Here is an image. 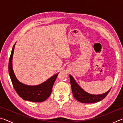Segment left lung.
<instances>
[{"label": "left lung", "mask_w": 123, "mask_h": 123, "mask_svg": "<svg viewBox=\"0 0 123 123\" xmlns=\"http://www.w3.org/2000/svg\"><path fill=\"white\" fill-rule=\"evenodd\" d=\"M73 94L77 100L82 103H94L102 100L107 96L111 88L106 92L100 94H92L85 91L76 82L71 75H69Z\"/></svg>", "instance_id": "8db88e82"}]
</instances>
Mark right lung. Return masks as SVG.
Returning a JSON list of instances; mask_svg holds the SVG:
<instances>
[{
	"instance_id": "right-lung-1",
	"label": "right lung",
	"mask_w": 123,
	"mask_h": 123,
	"mask_svg": "<svg viewBox=\"0 0 123 123\" xmlns=\"http://www.w3.org/2000/svg\"><path fill=\"white\" fill-rule=\"evenodd\" d=\"M16 43L12 48L9 63V73L14 89L18 95L25 100L37 103L45 101L51 94L54 84L59 73L45 81L36 86H29L20 82L17 79L12 68V58Z\"/></svg>"
}]
</instances>
